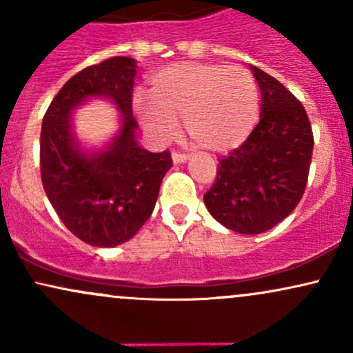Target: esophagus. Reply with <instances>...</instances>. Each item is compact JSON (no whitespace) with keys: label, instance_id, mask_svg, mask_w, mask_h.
<instances>
[{"label":"esophagus","instance_id":"1","mask_svg":"<svg viewBox=\"0 0 353 353\" xmlns=\"http://www.w3.org/2000/svg\"><path fill=\"white\" fill-rule=\"evenodd\" d=\"M189 161L188 154H179V152H172V163L174 164H184Z\"/></svg>","mask_w":353,"mask_h":353}]
</instances>
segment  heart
I'll return each mask as SVG.
<instances>
[{"instance_id": "heart-1", "label": "heart", "mask_w": 353, "mask_h": 353, "mask_svg": "<svg viewBox=\"0 0 353 353\" xmlns=\"http://www.w3.org/2000/svg\"><path fill=\"white\" fill-rule=\"evenodd\" d=\"M149 98H137L141 125L157 143L185 132L201 151L228 154L241 148L259 119L261 96L250 72L216 63H174L151 78Z\"/></svg>"}]
</instances>
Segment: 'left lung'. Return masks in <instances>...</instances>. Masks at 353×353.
Wrapping results in <instances>:
<instances>
[{
    "instance_id": "8db88e82",
    "label": "left lung",
    "mask_w": 353,
    "mask_h": 353,
    "mask_svg": "<svg viewBox=\"0 0 353 353\" xmlns=\"http://www.w3.org/2000/svg\"><path fill=\"white\" fill-rule=\"evenodd\" d=\"M250 71L261 89V121L241 148L219 161L204 204L224 228L254 236L289 217L301 202L314 136L292 92L259 68Z\"/></svg>"
}]
</instances>
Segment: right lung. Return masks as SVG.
I'll use <instances>...</instances> for the list:
<instances>
[{
    "label": "right lung",
    "mask_w": 353,
    "mask_h": 353,
    "mask_svg": "<svg viewBox=\"0 0 353 353\" xmlns=\"http://www.w3.org/2000/svg\"><path fill=\"white\" fill-rule=\"evenodd\" d=\"M137 61L109 58L79 71L51 101L41 128V181L63 224L94 247H116L151 217L171 152H151L137 143L131 98ZM92 99L111 102L120 128L101 148L77 137L76 108Z\"/></svg>",
    "instance_id": "1"
}]
</instances>
